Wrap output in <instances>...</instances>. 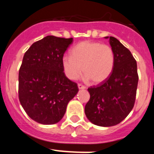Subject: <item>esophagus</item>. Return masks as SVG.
Returning <instances> with one entry per match:
<instances>
[{
    "mask_svg": "<svg viewBox=\"0 0 154 154\" xmlns=\"http://www.w3.org/2000/svg\"><path fill=\"white\" fill-rule=\"evenodd\" d=\"M78 87H79V89H85V88H86L85 85H82V84H80V83L78 84Z\"/></svg>",
    "mask_w": 154,
    "mask_h": 154,
    "instance_id": "obj_1",
    "label": "esophagus"
}]
</instances>
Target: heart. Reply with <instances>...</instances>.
Here are the masks:
<instances>
[{"instance_id":"1","label":"heart","mask_w":154,"mask_h":154,"mask_svg":"<svg viewBox=\"0 0 154 154\" xmlns=\"http://www.w3.org/2000/svg\"><path fill=\"white\" fill-rule=\"evenodd\" d=\"M71 55L62 59L64 72L70 80L76 79L83 71L86 79L99 83L110 75L115 64L112 48L98 42H80L71 50Z\"/></svg>"}]
</instances>
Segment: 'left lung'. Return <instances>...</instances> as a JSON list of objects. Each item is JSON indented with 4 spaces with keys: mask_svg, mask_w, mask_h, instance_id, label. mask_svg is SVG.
Here are the masks:
<instances>
[{
    "mask_svg": "<svg viewBox=\"0 0 154 154\" xmlns=\"http://www.w3.org/2000/svg\"><path fill=\"white\" fill-rule=\"evenodd\" d=\"M109 44L115 55L112 72L105 81L88 89L90 99L85 106L86 117L99 126L119 124L129 115L138 85L137 61L130 50L114 37H109Z\"/></svg>",
    "mask_w": 154,
    "mask_h": 154,
    "instance_id": "obj_1",
    "label": "left lung"
}]
</instances>
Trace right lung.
Returning <instances> with one entry per match:
<instances>
[{
  "instance_id": "1",
  "label": "right lung",
  "mask_w": 154,
  "mask_h": 154,
  "mask_svg": "<svg viewBox=\"0 0 154 154\" xmlns=\"http://www.w3.org/2000/svg\"><path fill=\"white\" fill-rule=\"evenodd\" d=\"M73 38L53 35L31 45L19 69L18 98L31 119L45 125L58 123L79 91L65 76L62 65L64 53Z\"/></svg>"
}]
</instances>
